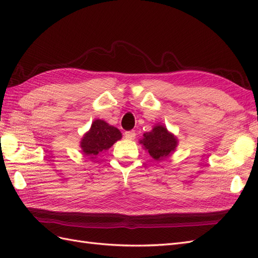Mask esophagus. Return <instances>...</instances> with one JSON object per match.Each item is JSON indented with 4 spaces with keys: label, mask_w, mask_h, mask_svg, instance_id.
<instances>
[{
    "label": "esophagus",
    "mask_w": 258,
    "mask_h": 258,
    "mask_svg": "<svg viewBox=\"0 0 258 258\" xmlns=\"http://www.w3.org/2000/svg\"><path fill=\"white\" fill-rule=\"evenodd\" d=\"M124 137L128 140H134L136 138V132L135 130H131V131H126L124 132Z\"/></svg>",
    "instance_id": "esophagus-1"
}]
</instances>
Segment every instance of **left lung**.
I'll return each mask as SVG.
<instances>
[{
    "instance_id": "left-lung-1",
    "label": "left lung",
    "mask_w": 258,
    "mask_h": 258,
    "mask_svg": "<svg viewBox=\"0 0 258 258\" xmlns=\"http://www.w3.org/2000/svg\"><path fill=\"white\" fill-rule=\"evenodd\" d=\"M145 151L152 157L160 161L172 154L177 146V139L162 124H156L152 131L145 132L143 139L140 140Z\"/></svg>"
}]
</instances>
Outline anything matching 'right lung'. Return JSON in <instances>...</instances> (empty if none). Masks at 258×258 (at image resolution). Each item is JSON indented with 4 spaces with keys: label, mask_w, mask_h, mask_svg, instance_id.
Instances as JSON below:
<instances>
[{
    "label": "right lung",
    "mask_w": 258,
    "mask_h": 258,
    "mask_svg": "<svg viewBox=\"0 0 258 258\" xmlns=\"http://www.w3.org/2000/svg\"><path fill=\"white\" fill-rule=\"evenodd\" d=\"M120 139L121 134L118 129L102 119H96L92 122L89 131L84 135L81 147L86 156L93 159L99 153L108 150Z\"/></svg>",
    "instance_id": "obj_1"
}]
</instances>
